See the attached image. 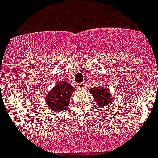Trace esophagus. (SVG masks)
Listing matches in <instances>:
<instances>
[{
	"mask_svg": "<svg viewBox=\"0 0 158 158\" xmlns=\"http://www.w3.org/2000/svg\"><path fill=\"white\" fill-rule=\"evenodd\" d=\"M77 86H78L79 89H83L85 88V84L84 83H79V84H77Z\"/></svg>",
	"mask_w": 158,
	"mask_h": 158,
	"instance_id": "1",
	"label": "esophagus"
}]
</instances>
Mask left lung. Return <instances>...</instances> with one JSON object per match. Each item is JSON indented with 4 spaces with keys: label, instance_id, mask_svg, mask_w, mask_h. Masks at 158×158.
Masks as SVG:
<instances>
[{
    "label": "left lung",
    "instance_id": "8db88e82",
    "mask_svg": "<svg viewBox=\"0 0 158 158\" xmlns=\"http://www.w3.org/2000/svg\"><path fill=\"white\" fill-rule=\"evenodd\" d=\"M90 92L99 106L108 107V106L111 104L113 98L107 89L103 87H94L90 89Z\"/></svg>",
    "mask_w": 158,
    "mask_h": 158
}]
</instances>
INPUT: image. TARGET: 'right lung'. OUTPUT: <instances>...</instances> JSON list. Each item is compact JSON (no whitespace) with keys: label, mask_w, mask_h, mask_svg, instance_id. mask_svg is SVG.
Masks as SVG:
<instances>
[{"label":"right lung","mask_w":158,"mask_h":158,"mask_svg":"<svg viewBox=\"0 0 158 158\" xmlns=\"http://www.w3.org/2000/svg\"><path fill=\"white\" fill-rule=\"evenodd\" d=\"M74 90V87L66 82H59L56 84L50 93H48L46 98L50 111L58 112L65 110L69 106V99Z\"/></svg>","instance_id":"add662e5"}]
</instances>
